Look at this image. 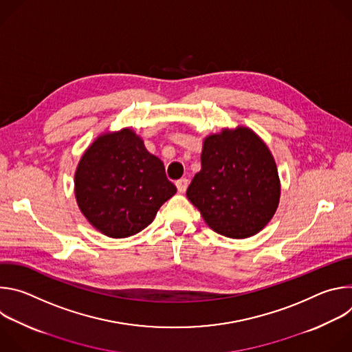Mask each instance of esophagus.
<instances>
[{
  "instance_id": "34e87169",
  "label": "esophagus",
  "mask_w": 352,
  "mask_h": 352,
  "mask_svg": "<svg viewBox=\"0 0 352 352\" xmlns=\"http://www.w3.org/2000/svg\"><path fill=\"white\" fill-rule=\"evenodd\" d=\"M188 184H189V181H188L186 178H181V179H178V181L175 182V186H177V189H178L179 193H184V192L186 190V188H188Z\"/></svg>"
}]
</instances>
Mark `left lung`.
<instances>
[{"instance_id":"obj_1","label":"left lung","mask_w":352,"mask_h":352,"mask_svg":"<svg viewBox=\"0 0 352 352\" xmlns=\"http://www.w3.org/2000/svg\"><path fill=\"white\" fill-rule=\"evenodd\" d=\"M200 163L186 196L206 224L232 239L262 231L281 193L274 157L262 138L248 126L224 128L205 138Z\"/></svg>"}]
</instances>
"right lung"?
Masks as SVG:
<instances>
[{"mask_svg": "<svg viewBox=\"0 0 352 352\" xmlns=\"http://www.w3.org/2000/svg\"><path fill=\"white\" fill-rule=\"evenodd\" d=\"M175 192L163 162L147 152L131 128L97 136L75 171V197L82 214L110 238L140 232Z\"/></svg>", "mask_w": 352, "mask_h": 352, "instance_id": "right-lung-1", "label": "right lung"}]
</instances>
